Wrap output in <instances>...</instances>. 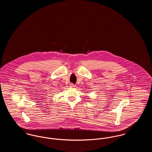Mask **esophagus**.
Masks as SVG:
<instances>
[{"label": "esophagus", "instance_id": "34e87169", "mask_svg": "<svg viewBox=\"0 0 152 152\" xmlns=\"http://www.w3.org/2000/svg\"><path fill=\"white\" fill-rule=\"evenodd\" d=\"M70 86L71 87H73V88H74V87H76V86L74 84H73V83H71V84H70Z\"/></svg>", "mask_w": 152, "mask_h": 152}]
</instances>
